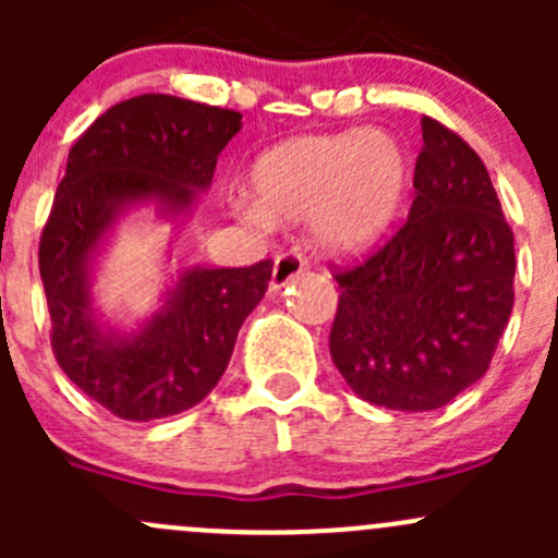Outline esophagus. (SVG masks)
Wrapping results in <instances>:
<instances>
[{"mask_svg": "<svg viewBox=\"0 0 558 558\" xmlns=\"http://www.w3.org/2000/svg\"><path fill=\"white\" fill-rule=\"evenodd\" d=\"M305 269V258L300 253H280L275 256V267H272V280H269V289L280 291L286 289L289 283H294L296 278L302 275Z\"/></svg>", "mask_w": 558, "mask_h": 558, "instance_id": "obj_1", "label": "esophagus"}]
</instances>
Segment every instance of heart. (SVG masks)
I'll return each instance as SVG.
<instances>
[{
	"mask_svg": "<svg viewBox=\"0 0 558 558\" xmlns=\"http://www.w3.org/2000/svg\"><path fill=\"white\" fill-rule=\"evenodd\" d=\"M410 185V159L393 134L348 129L300 134L264 150L251 167L253 199L238 213L251 227L311 221L324 251L373 245L397 221Z\"/></svg>",
	"mask_w": 558,
	"mask_h": 558,
	"instance_id": "heart-1",
	"label": "heart"
}]
</instances>
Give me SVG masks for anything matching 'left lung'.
Wrapping results in <instances>:
<instances>
[{"label":"left lung","instance_id":"obj_1","mask_svg":"<svg viewBox=\"0 0 558 558\" xmlns=\"http://www.w3.org/2000/svg\"><path fill=\"white\" fill-rule=\"evenodd\" d=\"M408 221L378 251L335 269L329 351L367 402L404 413L448 404L486 375L513 313V229L481 156L421 118Z\"/></svg>","mask_w":558,"mask_h":558}]
</instances>
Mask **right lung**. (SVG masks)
<instances>
[{"label":"right lung","instance_id":"obj_1","mask_svg":"<svg viewBox=\"0 0 558 558\" xmlns=\"http://www.w3.org/2000/svg\"><path fill=\"white\" fill-rule=\"evenodd\" d=\"M227 107L170 94H140L102 112L72 145L39 238V278L56 362L83 393L123 421L183 413L221 380L234 340L262 302L272 262L185 269L165 307L137 331L99 326L88 262L134 202L180 216L213 183L218 154L243 126Z\"/></svg>","mask_w":558,"mask_h":558}]
</instances>
